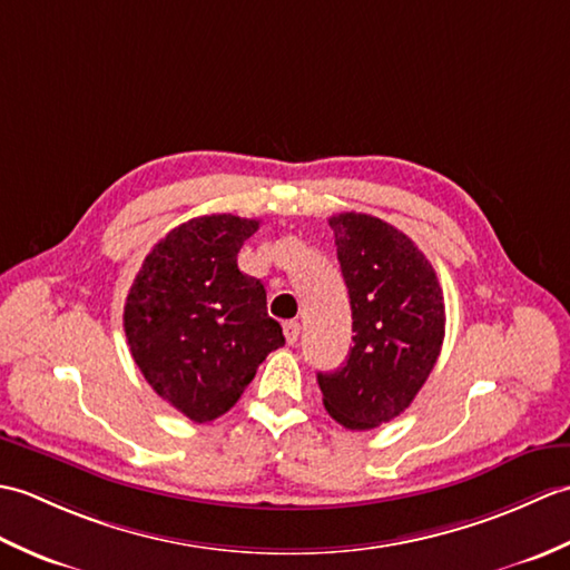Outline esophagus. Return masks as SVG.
I'll return each mask as SVG.
<instances>
[{"label":"esophagus","mask_w":570,"mask_h":570,"mask_svg":"<svg viewBox=\"0 0 570 570\" xmlns=\"http://www.w3.org/2000/svg\"><path fill=\"white\" fill-rule=\"evenodd\" d=\"M284 335H286V343L294 345L298 341V335H301V325L296 321H286L284 323Z\"/></svg>","instance_id":"esophagus-1"}]
</instances>
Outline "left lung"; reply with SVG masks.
<instances>
[{
  "label": "left lung",
  "mask_w": 570,
  "mask_h": 570,
  "mask_svg": "<svg viewBox=\"0 0 570 570\" xmlns=\"http://www.w3.org/2000/svg\"><path fill=\"white\" fill-rule=\"evenodd\" d=\"M353 308V347L318 372L323 406L350 431H370L409 409L441 355L443 292L431 262L404 233L365 213L331 217Z\"/></svg>",
  "instance_id": "obj_1"
}]
</instances>
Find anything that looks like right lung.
<instances>
[{
    "label": "right lung",
    "mask_w": 570,
    "mask_h": 570,
    "mask_svg": "<svg viewBox=\"0 0 570 570\" xmlns=\"http://www.w3.org/2000/svg\"><path fill=\"white\" fill-rule=\"evenodd\" d=\"M257 227L227 213L193 217L156 242L127 294L131 357L151 390L196 423L233 409L284 345L264 284L237 266Z\"/></svg>",
    "instance_id": "right-lung-1"
}]
</instances>
